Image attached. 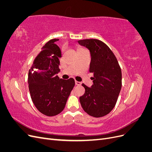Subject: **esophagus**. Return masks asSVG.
Listing matches in <instances>:
<instances>
[{
	"mask_svg": "<svg viewBox=\"0 0 152 152\" xmlns=\"http://www.w3.org/2000/svg\"><path fill=\"white\" fill-rule=\"evenodd\" d=\"M75 85L80 86V85H81V82H79V81L75 80Z\"/></svg>",
	"mask_w": 152,
	"mask_h": 152,
	"instance_id": "obj_1",
	"label": "esophagus"
}]
</instances>
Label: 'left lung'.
I'll return each instance as SVG.
<instances>
[{
  "instance_id": "1",
  "label": "left lung",
  "mask_w": 152,
  "mask_h": 152,
  "mask_svg": "<svg viewBox=\"0 0 152 152\" xmlns=\"http://www.w3.org/2000/svg\"><path fill=\"white\" fill-rule=\"evenodd\" d=\"M78 42L89 50V72L94 74L91 87L82 84L85 93L80 97L81 106L92 117L107 115L115 106L121 90V68L112 50L102 41L91 39Z\"/></svg>"
}]
</instances>
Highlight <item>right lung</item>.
I'll return each mask as SVG.
<instances>
[{
    "label": "right lung",
    "mask_w": 152,
    "mask_h": 152,
    "mask_svg": "<svg viewBox=\"0 0 152 152\" xmlns=\"http://www.w3.org/2000/svg\"><path fill=\"white\" fill-rule=\"evenodd\" d=\"M59 39L50 40L34 59L28 72L30 96L35 107L46 116H55L65 108L68 96L75 86L73 78L59 79L61 50L54 44Z\"/></svg>",
    "instance_id": "obj_1"
}]
</instances>
